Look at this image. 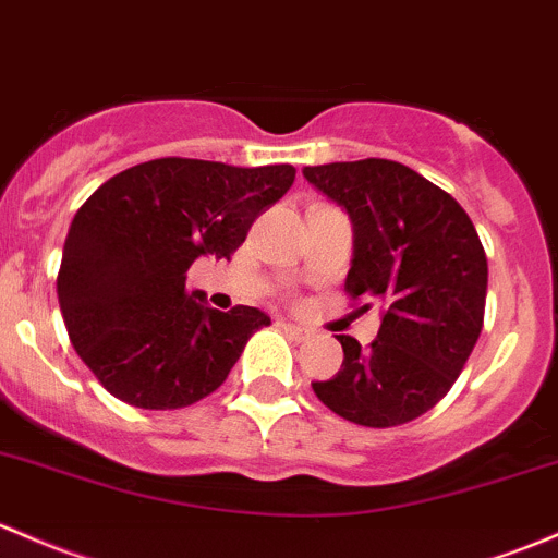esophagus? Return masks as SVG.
I'll use <instances>...</instances> for the list:
<instances>
[{
	"label": "esophagus",
	"instance_id": "obj_1",
	"mask_svg": "<svg viewBox=\"0 0 558 558\" xmlns=\"http://www.w3.org/2000/svg\"><path fill=\"white\" fill-rule=\"evenodd\" d=\"M280 328H283V331L289 333L291 339H296V342H304V339L313 337V331H310V328L302 326V324H280Z\"/></svg>",
	"mask_w": 558,
	"mask_h": 558
}]
</instances>
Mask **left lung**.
Listing matches in <instances>:
<instances>
[{
    "mask_svg": "<svg viewBox=\"0 0 558 558\" xmlns=\"http://www.w3.org/2000/svg\"><path fill=\"white\" fill-rule=\"evenodd\" d=\"M304 179L353 221L344 289L385 304L372 348L342 342V368L315 396L339 417L392 427L436 407L478 342L486 254L454 197L392 160L328 162Z\"/></svg>",
    "mask_w": 558,
    "mask_h": 558,
    "instance_id": "1",
    "label": "left lung"
}]
</instances>
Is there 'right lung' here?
Segmentation results:
<instances>
[{
    "label": "right lung",
    "instance_id": "1",
    "mask_svg": "<svg viewBox=\"0 0 558 558\" xmlns=\"http://www.w3.org/2000/svg\"><path fill=\"white\" fill-rule=\"evenodd\" d=\"M291 166L162 157L111 175L63 243L58 304L77 355L114 398L181 409L214 392L269 318L221 313L186 291L201 256L230 259L254 219L294 184Z\"/></svg>",
    "mask_w": 558,
    "mask_h": 558
}]
</instances>
